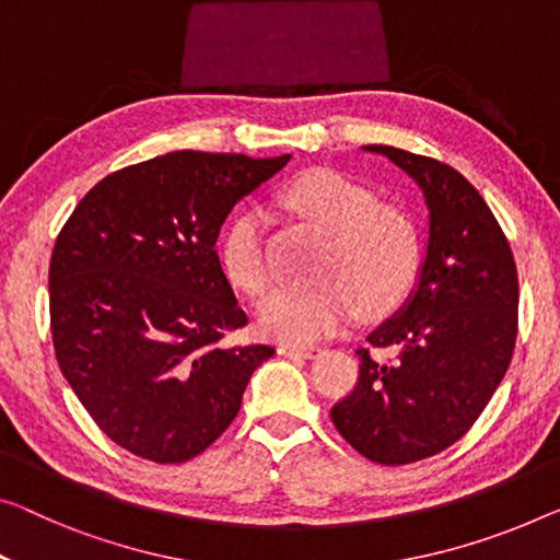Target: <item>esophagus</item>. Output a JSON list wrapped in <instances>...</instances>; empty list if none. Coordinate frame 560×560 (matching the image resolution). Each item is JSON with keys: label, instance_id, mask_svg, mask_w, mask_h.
Wrapping results in <instances>:
<instances>
[{"label": "esophagus", "instance_id": "obj_1", "mask_svg": "<svg viewBox=\"0 0 560 560\" xmlns=\"http://www.w3.org/2000/svg\"><path fill=\"white\" fill-rule=\"evenodd\" d=\"M281 354H287V357H314L316 352H319V347H312V345H283L281 349H279Z\"/></svg>", "mask_w": 560, "mask_h": 560}]
</instances>
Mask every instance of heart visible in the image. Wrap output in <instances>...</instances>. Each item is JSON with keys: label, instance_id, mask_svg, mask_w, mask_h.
<instances>
[{"label": "heart", "instance_id": "heart-1", "mask_svg": "<svg viewBox=\"0 0 560 560\" xmlns=\"http://www.w3.org/2000/svg\"><path fill=\"white\" fill-rule=\"evenodd\" d=\"M283 203L327 236L312 287H287L261 308V329L273 337L314 341L331 337L349 316L382 314L402 302L420 269V233L399 206L377 203L370 188L337 171H308L283 188ZM221 266L233 287L264 296L273 281L266 226L241 213L221 241Z\"/></svg>", "mask_w": 560, "mask_h": 560}]
</instances>
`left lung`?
<instances>
[{"label": "left lung", "instance_id": "8db88e82", "mask_svg": "<svg viewBox=\"0 0 560 560\" xmlns=\"http://www.w3.org/2000/svg\"><path fill=\"white\" fill-rule=\"evenodd\" d=\"M364 150L417 180L430 241L412 296L357 349L360 377L331 407V422L366 460L410 465L455 445L505 377L518 337V271L493 211L463 173L392 145Z\"/></svg>", "mask_w": 560, "mask_h": 560}]
</instances>
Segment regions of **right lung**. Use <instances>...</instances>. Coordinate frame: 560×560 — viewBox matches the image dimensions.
I'll return each instance as SVG.
<instances>
[{"label": "right lung", "mask_w": 560, "mask_h": 560, "mask_svg": "<svg viewBox=\"0 0 560 560\" xmlns=\"http://www.w3.org/2000/svg\"><path fill=\"white\" fill-rule=\"evenodd\" d=\"M289 155L175 150L105 175L49 258L57 364L115 445L186 463L226 432L271 345L226 347L248 316L215 238L241 198Z\"/></svg>", "instance_id": "right-lung-1"}]
</instances>
